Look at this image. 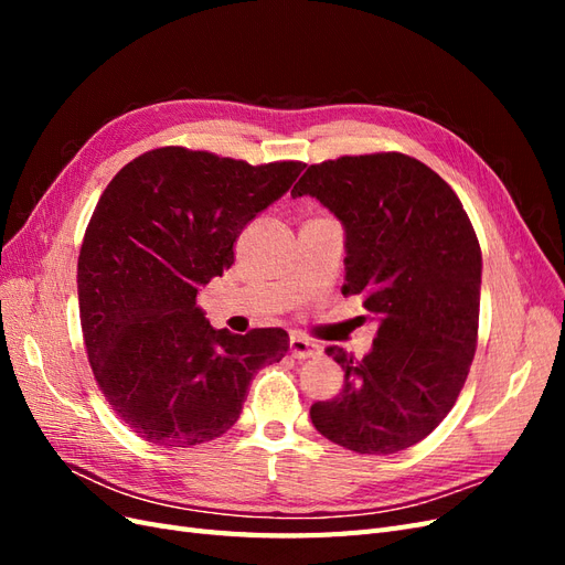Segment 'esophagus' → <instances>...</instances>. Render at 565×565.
Listing matches in <instances>:
<instances>
[{"mask_svg": "<svg viewBox=\"0 0 565 565\" xmlns=\"http://www.w3.org/2000/svg\"><path fill=\"white\" fill-rule=\"evenodd\" d=\"M289 353H292L295 358H311L318 353V347L311 344V341L303 337H292L289 339Z\"/></svg>", "mask_w": 565, "mask_h": 565, "instance_id": "1", "label": "esophagus"}]
</instances>
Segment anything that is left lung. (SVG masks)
Returning a JSON list of instances; mask_svg holds the SVG:
<instances>
[{
  "label": "left lung",
  "mask_w": 565,
  "mask_h": 565,
  "mask_svg": "<svg viewBox=\"0 0 565 565\" xmlns=\"http://www.w3.org/2000/svg\"><path fill=\"white\" fill-rule=\"evenodd\" d=\"M311 195L344 228V297L377 320L361 361L328 347L344 370L332 401L311 405L316 429L361 455H393L429 436L469 374L483 256L452 188L401 152L311 164L292 198Z\"/></svg>",
  "instance_id": "1"
}]
</instances>
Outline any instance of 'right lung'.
I'll list each match as a JSON object with an SVG mask.
<instances>
[{"mask_svg":"<svg viewBox=\"0 0 565 565\" xmlns=\"http://www.w3.org/2000/svg\"><path fill=\"white\" fill-rule=\"evenodd\" d=\"M303 167L169 146L131 160L100 195L77 262L79 320L94 377L136 436L164 448L218 438L254 374L285 358V330H216L195 299Z\"/></svg>","mask_w":565,"mask_h":565,"instance_id":"1","label":"right lung"}]
</instances>
